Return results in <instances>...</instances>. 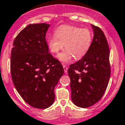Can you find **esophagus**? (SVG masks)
I'll list each match as a JSON object with an SVG mask.
<instances>
[{
	"mask_svg": "<svg viewBox=\"0 0 125 125\" xmlns=\"http://www.w3.org/2000/svg\"><path fill=\"white\" fill-rule=\"evenodd\" d=\"M63 67L64 72H65V73H67V71H68V67H67V65H63Z\"/></svg>",
	"mask_w": 125,
	"mask_h": 125,
	"instance_id": "1",
	"label": "esophagus"
}]
</instances>
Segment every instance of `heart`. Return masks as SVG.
<instances>
[{
	"instance_id": "1",
	"label": "heart",
	"mask_w": 125,
	"mask_h": 125,
	"mask_svg": "<svg viewBox=\"0 0 125 125\" xmlns=\"http://www.w3.org/2000/svg\"><path fill=\"white\" fill-rule=\"evenodd\" d=\"M93 35L89 29H82L73 25H62L53 35L47 39L49 50L53 53H58L65 49L57 56L63 63H69L75 58L80 60L85 55L92 44Z\"/></svg>"
}]
</instances>
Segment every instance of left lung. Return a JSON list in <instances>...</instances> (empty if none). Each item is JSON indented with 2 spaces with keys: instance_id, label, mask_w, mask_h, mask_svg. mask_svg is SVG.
Here are the masks:
<instances>
[{
  "instance_id": "obj_1",
  "label": "left lung",
  "mask_w": 125,
  "mask_h": 125,
  "mask_svg": "<svg viewBox=\"0 0 125 125\" xmlns=\"http://www.w3.org/2000/svg\"><path fill=\"white\" fill-rule=\"evenodd\" d=\"M93 41L85 55L70 65L72 100L80 108H88L97 103L106 91L110 77V50L104 33L91 25Z\"/></svg>"
}]
</instances>
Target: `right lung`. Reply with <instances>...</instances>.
<instances>
[{
	"instance_id": "add662e5",
	"label": "right lung",
	"mask_w": 125,
	"mask_h": 125,
	"mask_svg": "<svg viewBox=\"0 0 125 125\" xmlns=\"http://www.w3.org/2000/svg\"><path fill=\"white\" fill-rule=\"evenodd\" d=\"M50 25L30 24L13 41L10 58L12 79L25 102L35 108L50 107L54 88L64 73L60 62L49 53L45 35Z\"/></svg>"
}]
</instances>
